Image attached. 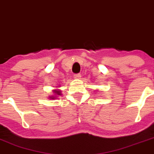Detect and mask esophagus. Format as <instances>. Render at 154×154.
I'll return each instance as SVG.
<instances>
[{
	"label": "esophagus",
	"instance_id": "34e87169",
	"mask_svg": "<svg viewBox=\"0 0 154 154\" xmlns=\"http://www.w3.org/2000/svg\"><path fill=\"white\" fill-rule=\"evenodd\" d=\"M81 76H80V74H74V79H80Z\"/></svg>",
	"mask_w": 154,
	"mask_h": 154
}]
</instances>
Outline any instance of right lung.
I'll return each instance as SVG.
<instances>
[{
	"label": "right lung",
	"instance_id": "obj_1",
	"mask_svg": "<svg viewBox=\"0 0 154 154\" xmlns=\"http://www.w3.org/2000/svg\"><path fill=\"white\" fill-rule=\"evenodd\" d=\"M52 91L54 93V96H50V97H48V98L51 99V100H55V99H57V96H61V91L60 90H58V89H55V90H52Z\"/></svg>",
	"mask_w": 154,
	"mask_h": 154
}]
</instances>
